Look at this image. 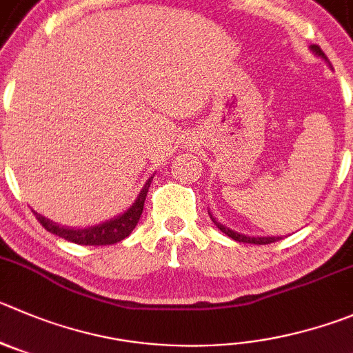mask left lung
<instances>
[{"label": "left lung", "mask_w": 353, "mask_h": 353, "mask_svg": "<svg viewBox=\"0 0 353 353\" xmlns=\"http://www.w3.org/2000/svg\"><path fill=\"white\" fill-rule=\"evenodd\" d=\"M310 50L314 52V54L317 55V57L324 59V61L329 62V59L325 57V54L321 50V47H319V45H312ZM210 219H212L214 225H216L217 228L221 230V232L225 233V235H228L230 239L236 240V242H243V243H259V245H266V243L276 242V240L281 239V236H247V235H242V233H236V232H233V230L226 228V226L221 225V223H217L216 219H214V217H212V214H210Z\"/></svg>", "instance_id": "left-lung-1"}]
</instances>
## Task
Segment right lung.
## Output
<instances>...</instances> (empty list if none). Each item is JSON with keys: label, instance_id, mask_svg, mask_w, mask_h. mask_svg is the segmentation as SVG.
<instances>
[{"label": "right lung", "instance_id": "right-lung-1", "mask_svg": "<svg viewBox=\"0 0 353 353\" xmlns=\"http://www.w3.org/2000/svg\"><path fill=\"white\" fill-rule=\"evenodd\" d=\"M151 179H153V177H150V179L146 181V184H144L143 190H141L139 196L136 199V202L132 203L130 209H127L123 214L113 217L110 221L90 226V228H68V226H59L57 223L50 221L47 217L39 216L38 212H34V216L47 232L54 233V235L61 236V239L64 240H69V242L72 243H78V245H111V243L120 242L125 236L130 235L132 230L136 228V225L139 223Z\"/></svg>", "mask_w": 353, "mask_h": 353}]
</instances>
